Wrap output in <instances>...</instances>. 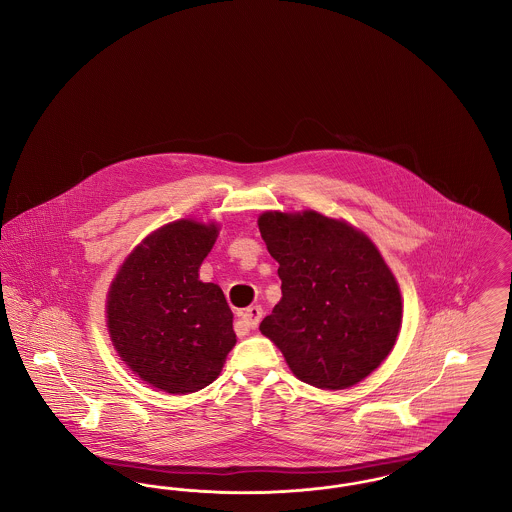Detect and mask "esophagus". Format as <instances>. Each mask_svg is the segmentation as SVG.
Segmentation results:
<instances>
[{
	"instance_id": "obj_1",
	"label": "esophagus",
	"mask_w": 512,
	"mask_h": 512,
	"mask_svg": "<svg viewBox=\"0 0 512 512\" xmlns=\"http://www.w3.org/2000/svg\"><path fill=\"white\" fill-rule=\"evenodd\" d=\"M262 316H264V310L260 306H248L241 314V323L248 329H256L258 323L262 320Z\"/></svg>"
}]
</instances>
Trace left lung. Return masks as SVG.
Instances as JSON below:
<instances>
[{"label":"left lung","mask_w":512,"mask_h":512,"mask_svg":"<svg viewBox=\"0 0 512 512\" xmlns=\"http://www.w3.org/2000/svg\"><path fill=\"white\" fill-rule=\"evenodd\" d=\"M279 262L281 300L260 331L300 381L345 389L393 349L403 318L399 285L372 241L318 212H266L258 219Z\"/></svg>","instance_id":"obj_1"}]
</instances>
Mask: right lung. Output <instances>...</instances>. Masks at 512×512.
Segmentation results:
<instances>
[{
  "instance_id": "add662e5",
  "label": "right lung",
  "mask_w": 512,
  "mask_h": 512,
  "mask_svg": "<svg viewBox=\"0 0 512 512\" xmlns=\"http://www.w3.org/2000/svg\"><path fill=\"white\" fill-rule=\"evenodd\" d=\"M216 239L214 223L163 225L127 258L109 289L113 347L136 376L173 395L210 385L237 343L223 291L198 279Z\"/></svg>"
}]
</instances>
